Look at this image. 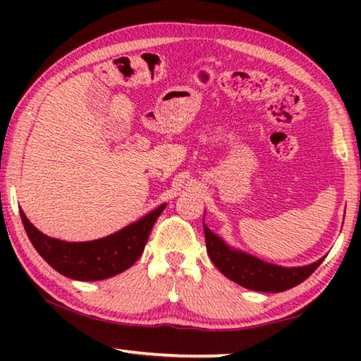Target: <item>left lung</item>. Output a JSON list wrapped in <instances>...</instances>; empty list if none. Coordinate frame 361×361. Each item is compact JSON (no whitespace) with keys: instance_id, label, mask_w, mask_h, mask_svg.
<instances>
[{"instance_id":"8db88e82","label":"left lung","mask_w":361,"mask_h":361,"mask_svg":"<svg viewBox=\"0 0 361 361\" xmlns=\"http://www.w3.org/2000/svg\"><path fill=\"white\" fill-rule=\"evenodd\" d=\"M204 232L207 253H209L213 264L218 267V271L223 276L248 290L264 293H280L290 290L293 286L304 282L323 261L322 258L317 262H312V264L301 267L269 264V262L255 258L252 255L226 245L221 237L213 234L205 224Z\"/></svg>"}]
</instances>
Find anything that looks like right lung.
Instances as JSON below:
<instances>
[{"instance_id":"1","label":"right lung","mask_w":361,"mask_h":361,"mask_svg":"<svg viewBox=\"0 0 361 361\" xmlns=\"http://www.w3.org/2000/svg\"><path fill=\"white\" fill-rule=\"evenodd\" d=\"M166 205L162 204L111 235L90 242L52 239L36 229L22 210L20 218L30 242L49 266L68 279L95 282L124 272L142 256L152 226Z\"/></svg>"}]
</instances>
